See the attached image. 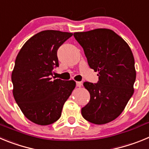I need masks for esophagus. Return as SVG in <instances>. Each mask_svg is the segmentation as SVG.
Masks as SVG:
<instances>
[{"mask_svg":"<svg viewBox=\"0 0 149 149\" xmlns=\"http://www.w3.org/2000/svg\"><path fill=\"white\" fill-rule=\"evenodd\" d=\"M76 86H77V87H81V86H82V83L77 81V82H76Z\"/></svg>","mask_w":149,"mask_h":149,"instance_id":"1","label":"esophagus"}]
</instances>
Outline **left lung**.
I'll return each instance as SVG.
<instances>
[{
    "label": "left lung",
    "mask_w": 149,
    "mask_h": 149,
    "mask_svg": "<svg viewBox=\"0 0 149 149\" xmlns=\"http://www.w3.org/2000/svg\"><path fill=\"white\" fill-rule=\"evenodd\" d=\"M88 64L98 72L96 84L84 82L90 100L81 109L84 119L95 125L114 120L134 94L136 80L134 58L126 42L110 29L74 33Z\"/></svg>",
    "instance_id": "obj_1"
}]
</instances>
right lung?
<instances>
[{
    "instance_id": "obj_1",
    "label": "right lung",
    "mask_w": 149,
    "mask_h": 149,
    "mask_svg": "<svg viewBox=\"0 0 149 149\" xmlns=\"http://www.w3.org/2000/svg\"><path fill=\"white\" fill-rule=\"evenodd\" d=\"M73 34L44 30L24 45L12 72L13 96L24 115L40 125L54 123L61 116L64 103L75 87L74 81L52 79L59 66L57 50Z\"/></svg>"
}]
</instances>
